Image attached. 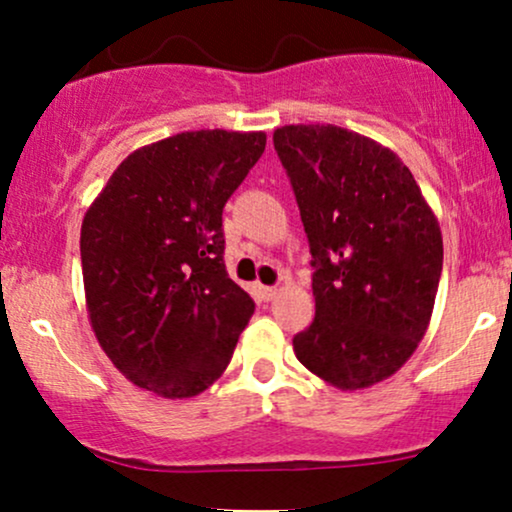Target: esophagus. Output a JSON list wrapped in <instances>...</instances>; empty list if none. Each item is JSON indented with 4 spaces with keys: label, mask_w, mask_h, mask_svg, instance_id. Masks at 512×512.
I'll return each instance as SVG.
<instances>
[{
    "label": "esophagus",
    "mask_w": 512,
    "mask_h": 512,
    "mask_svg": "<svg viewBox=\"0 0 512 512\" xmlns=\"http://www.w3.org/2000/svg\"><path fill=\"white\" fill-rule=\"evenodd\" d=\"M257 293H260L262 301H272V298H276V293H279V289H276V286H257Z\"/></svg>",
    "instance_id": "34e87169"
}]
</instances>
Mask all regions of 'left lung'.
Instances as JSON below:
<instances>
[{"instance_id": "1", "label": "left lung", "mask_w": 512, "mask_h": 512, "mask_svg": "<svg viewBox=\"0 0 512 512\" xmlns=\"http://www.w3.org/2000/svg\"><path fill=\"white\" fill-rule=\"evenodd\" d=\"M289 173L313 252L315 320L293 337L310 373L366 390L409 361L431 325L443 236L395 151L337 125H284Z\"/></svg>"}]
</instances>
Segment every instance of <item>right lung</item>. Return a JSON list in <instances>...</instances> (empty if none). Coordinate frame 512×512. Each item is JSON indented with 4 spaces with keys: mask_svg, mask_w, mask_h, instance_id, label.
Wrapping results in <instances>:
<instances>
[{
    "mask_svg": "<svg viewBox=\"0 0 512 512\" xmlns=\"http://www.w3.org/2000/svg\"><path fill=\"white\" fill-rule=\"evenodd\" d=\"M267 134L195 129L132 151L86 209V313L113 366L166 399L207 390L255 303L223 262V204Z\"/></svg>",
    "mask_w": 512,
    "mask_h": 512,
    "instance_id": "obj_1",
    "label": "right lung"
}]
</instances>
